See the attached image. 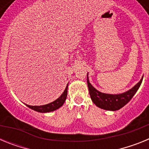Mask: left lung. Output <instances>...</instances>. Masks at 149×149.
Masks as SVG:
<instances>
[{"label": "left lung", "mask_w": 149, "mask_h": 149, "mask_svg": "<svg viewBox=\"0 0 149 149\" xmlns=\"http://www.w3.org/2000/svg\"><path fill=\"white\" fill-rule=\"evenodd\" d=\"M143 78V77L139 81V82L136 84L132 89L127 91L125 93H122V94L110 95L102 93L95 89L89 83L87 74V85L89 87L91 99L93 100V103L96 106L101 109H104V110H113V111L119 110L131 101L133 96L135 95L136 91L138 90L141 85Z\"/></svg>", "instance_id": "left-lung-1"}]
</instances>
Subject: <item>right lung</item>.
Here are the masks:
<instances>
[{"mask_svg": "<svg viewBox=\"0 0 149 149\" xmlns=\"http://www.w3.org/2000/svg\"><path fill=\"white\" fill-rule=\"evenodd\" d=\"M67 92H68V84H67L66 87H65V90L63 92V94L61 95L60 97H59L56 100L54 101L51 102V103L45 105H42V106H30V105H27L28 107L30 109L35 110V111L39 112V113H48V112L54 111V110H57L60 108V107L64 104L65 99L67 97Z\"/></svg>", "mask_w": 149, "mask_h": 149, "instance_id": "add662e5", "label": "right lung"}]
</instances>
